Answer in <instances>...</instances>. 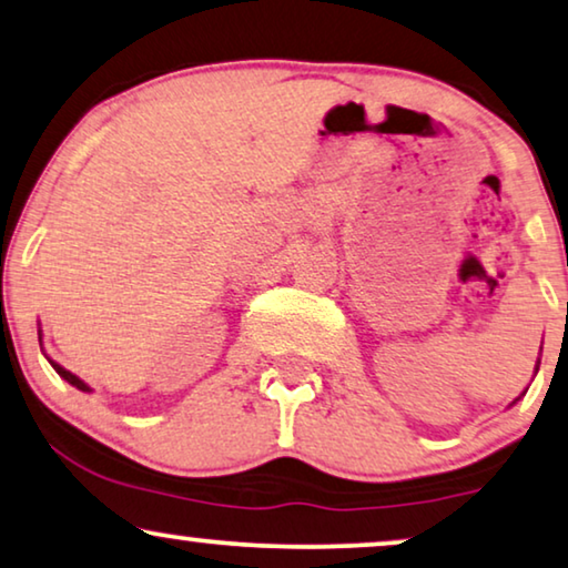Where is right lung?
<instances>
[{
  "label": "right lung",
  "mask_w": 568,
  "mask_h": 568,
  "mask_svg": "<svg viewBox=\"0 0 568 568\" xmlns=\"http://www.w3.org/2000/svg\"><path fill=\"white\" fill-rule=\"evenodd\" d=\"M51 365H53V371H55V373H59L63 381H69V383H71V386H77L79 390H90V386H87V383H84L82 378H77V375H74V373H69V371H67V367H61L59 363H53V361H51Z\"/></svg>",
  "instance_id": "right-lung-1"
}]
</instances>
